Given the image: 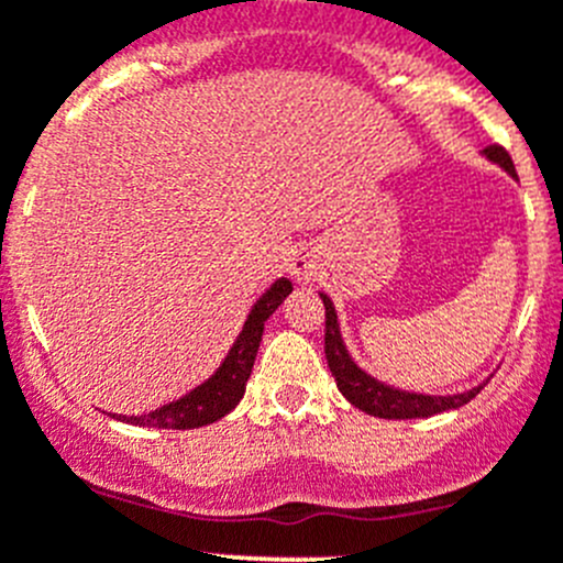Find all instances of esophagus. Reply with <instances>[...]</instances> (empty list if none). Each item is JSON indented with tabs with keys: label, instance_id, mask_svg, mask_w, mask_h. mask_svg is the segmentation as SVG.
Segmentation results:
<instances>
[{
	"label": "esophagus",
	"instance_id": "esophagus-1",
	"mask_svg": "<svg viewBox=\"0 0 563 563\" xmlns=\"http://www.w3.org/2000/svg\"><path fill=\"white\" fill-rule=\"evenodd\" d=\"M319 258H316V253H310V250H299L297 255H294L291 261V275L297 283H310L316 275H319Z\"/></svg>",
	"mask_w": 563,
	"mask_h": 563
}]
</instances>
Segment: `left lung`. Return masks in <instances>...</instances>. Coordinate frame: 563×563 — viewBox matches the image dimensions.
<instances>
[{
    "label": "left lung",
    "mask_w": 563,
    "mask_h": 563,
    "mask_svg": "<svg viewBox=\"0 0 563 563\" xmlns=\"http://www.w3.org/2000/svg\"><path fill=\"white\" fill-rule=\"evenodd\" d=\"M484 156L495 165L504 167L509 176H517L515 162L506 154V148L500 145H489L484 148ZM321 302H324V354L327 365H330L332 376H335L338 390L346 396V401H352L354 407L363 409V412L374 415V418H387V420H407V418H432V415L445 412V409H460L462 404H467L471 398H476L482 393L484 385L473 387L467 393H456V396H427V393H409L398 390V387L385 385V382L374 379L371 374H365L352 357H349V349L341 338V327H338V313L332 308V299L327 294H319Z\"/></svg>",
    "instance_id": "obj_1"
}]
</instances>
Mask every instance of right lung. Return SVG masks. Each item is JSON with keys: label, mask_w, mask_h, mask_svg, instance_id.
Listing matches in <instances>:
<instances>
[{"label": "right lung", "mask_w": 563, "mask_h": 563, "mask_svg": "<svg viewBox=\"0 0 563 563\" xmlns=\"http://www.w3.org/2000/svg\"><path fill=\"white\" fill-rule=\"evenodd\" d=\"M291 280L280 277V280L266 288V294H261V299L253 305L247 321H244L242 332L233 341L228 357L222 360L220 368L203 385H198L178 401L165 404V407L154 409L148 415H112V418L123 420V423H134V427L154 429H198L225 418L242 401L244 387H247L250 374H253L255 354H258L261 335H264V321L280 308V302L291 294Z\"/></svg>", "instance_id": "right-lung-1"}]
</instances>
